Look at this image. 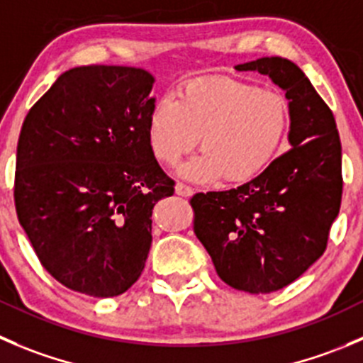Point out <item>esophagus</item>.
<instances>
[{"instance_id": "esophagus-1", "label": "esophagus", "mask_w": 363, "mask_h": 363, "mask_svg": "<svg viewBox=\"0 0 363 363\" xmlns=\"http://www.w3.org/2000/svg\"><path fill=\"white\" fill-rule=\"evenodd\" d=\"M175 193H177L179 196H191L193 188H189L184 182H177V184H175Z\"/></svg>"}]
</instances>
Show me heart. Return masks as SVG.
<instances>
[{
  "instance_id": "1",
  "label": "heart",
  "mask_w": 363,
  "mask_h": 363,
  "mask_svg": "<svg viewBox=\"0 0 363 363\" xmlns=\"http://www.w3.org/2000/svg\"><path fill=\"white\" fill-rule=\"evenodd\" d=\"M291 125L287 97L228 76L188 81L179 97L163 96L147 118V138L160 163L175 167L196 149L181 174L196 182L223 177L245 184L259 177L282 149Z\"/></svg>"
}]
</instances>
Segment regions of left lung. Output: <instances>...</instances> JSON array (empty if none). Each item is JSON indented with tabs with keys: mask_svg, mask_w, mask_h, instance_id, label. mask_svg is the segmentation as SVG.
<instances>
[{
	"mask_svg": "<svg viewBox=\"0 0 363 363\" xmlns=\"http://www.w3.org/2000/svg\"><path fill=\"white\" fill-rule=\"evenodd\" d=\"M235 69L266 74L286 90L293 147L239 188L193 195V230L227 286L275 293L325 253L342 199L340 138L332 110L296 63L266 56Z\"/></svg>",
	"mask_w": 363,
	"mask_h": 363,
	"instance_id": "1",
	"label": "left lung"
}]
</instances>
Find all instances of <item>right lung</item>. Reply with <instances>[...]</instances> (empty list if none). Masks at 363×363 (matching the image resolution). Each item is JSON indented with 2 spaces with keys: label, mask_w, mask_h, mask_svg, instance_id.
Instances as JSON below:
<instances>
[{
  "label": "right lung",
  "mask_w": 363,
  "mask_h": 363,
  "mask_svg": "<svg viewBox=\"0 0 363 363\" xmlns=\"http://www.w3.org/2000/svg\"><path fill=\"white\" fill-rule=\"evenodd\" d=\"M152 83L136 67H74L24 118L17 218L44 269L76 293H125L149 257L154 206L174 195L147 138Z\"/></svg>",
  "instance_id": "add662e5"
}]
</instances>
